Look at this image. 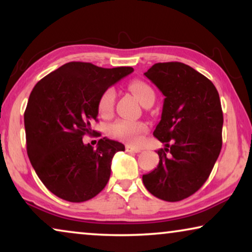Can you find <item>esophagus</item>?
I'll return each mask as SVG.
<instances>
[{
  "label": "esophagus",
  "instance_id": "34e87169",
  "mask_svg": "<svg viewBox=\"0 0 252 252\" xmlns=\"http://www.w3.org/2000/svg\"><path fill=\"white\" fill-rule=\"evenodd\" d=\"M126 151H128V153L137 154V153H140L141 149H139V148H136V147H133V146H129V144H127V146H126Z\"/></svg>",
  "mask_w": 252,
  "mask_h": 252
}]
</instances>
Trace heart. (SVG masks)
<instances>
[{"mask_svg": "<svg viewBox=\"0 0 252 252\" xmlns=\"http://www.w3.org/2000/svg\"><path fill=\"white\" fill-rule=\"evenodd\" d=\"M129 91L135 95V97L139 99L141 104L148 101L149 98H155V93L153 88L146 82L135 80L132 81L128 85ZM115 91L112 88L106 89L99 96L97 109L98 113L104 118H109L113 112V106H115ZM148 130V125L143 122H132V120L119 119L117 122L112 123L108 127V134L112 139L126 141L130 144L139 143L142 139L143 134H146Z\"/></svg>", "mask_w": 252, "mask_h": 252, "instance_id": "heart-1", "label": "heart"}]
</instances>
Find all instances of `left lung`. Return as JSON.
<instances>
[{
    "label": "left lung",
    "instance_id": "left-lung-1",
    "mask_svg": "<svg viewBox=\"0 0 252 252\" xmlns=\"http://www.w3.org/2000/svg\"><path fill=\"white\" fill-rule=\"evenodd\" d=\"M144 75L165 96L154 136L165 144L159 163L142 181L150 194L178 202L208 180L222 146L223 116L215 85L180 62L157 63Z\"/></svg>",
    "mask_w": 252,
    "mask_h": 252
}]
</instances>
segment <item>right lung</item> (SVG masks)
<instances>
[{
	"label": "right lung",
	"instance_id": "obj_1",
	"mask_svg": "<svg viewBox=\"0 0 252 252\" xmlns=\"http://www.w3.org/2000/svg\"><path fill=\"white\" fill-rule=\"evenodd\" d=\"M133 67H98L70 62L34 86L24 113L26 148L37 177L54 195L80 203L95 197L110 179L111 160L125 146L103 137L97 148L85 144V135L97 122V103L110 86Z\"/></svg>",
	"mask_w": 252,
	"mask_h": 252
}]
</instances>
